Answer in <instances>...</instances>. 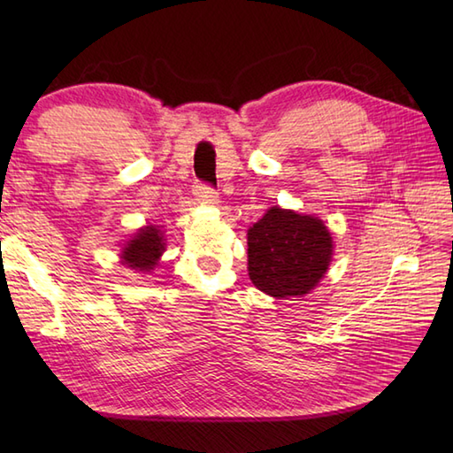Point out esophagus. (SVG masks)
Returning <instances> with one entry per match:
<instances>
[{
	"label": "esophagus",
	"instance_id": "1",
	"mask_svg": "<svg viewBox=\"0 0 453 453\" xmlns=\"http://www.w3.org/2000/svg\"><path fill=\"white\" fill-rule=\"evenodd\" d=\"M195 196L202 202H206V204H216V198H218V192L211 188L208 182H202V180H196L195 182Z\"/></svg>",
	"mask_w": 453,
	"mask_h": 453
}]
</instances>
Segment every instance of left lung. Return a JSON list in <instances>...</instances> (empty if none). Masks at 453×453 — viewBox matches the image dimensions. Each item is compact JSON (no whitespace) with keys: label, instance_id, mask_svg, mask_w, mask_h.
<instances>
[{"label":"left lung","instance_id":"left-lung-1","mask_svg":"<svg viewBox=\"0 0 453 453\" xmlns=\"http://www.w3.org/2000/svg\"><path fill=\"white\" fill-rule=\"evenodd\" d=\"M247 245L249 276L274 297L313 290L333 255V239L321 219L278 206L249 229Z\"/></svg>","mask_w":453,"mask_h":453}]
</instances>
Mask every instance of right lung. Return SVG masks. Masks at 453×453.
<instances>
[{
    "label": "right lung",
    "mask_w": 453,
    "mask_h": 453,
    "mask_svg": "<svg viewBox=\"0 0 453 453\" xmlns=\"http://www.w3.org/2000/svg\"><path fill=\"white\" fill-rule=\"evenodd\" d=\"M165 249L161 232L156 226L140 229V234L124 247L122 258L134 271H151L157 265V258Z\"/></svg>",
    "instance_id": "add662e5"
}]
</instances>
